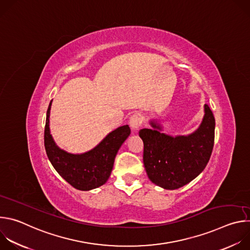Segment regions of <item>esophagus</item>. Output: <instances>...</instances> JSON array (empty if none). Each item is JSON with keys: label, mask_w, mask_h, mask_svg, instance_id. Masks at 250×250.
<instances>
[{"label": "esophagus", "mask_w": 250, "mask_h": 250, "mask_svg": "<svg viewBox=\"0 0 250 250\" xmlns=\"http://www.w3.org/2000/svg\"><path fill=\"white\" fill-rule=\"evenodd\" d=\"M141 124H142V119H141L140 115H138V114L133 115L129 119V125L133 130H137L140 127Z\"/></svg>", "instance_id": "34e87169"}]
</instances>
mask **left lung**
<instances>
[{"mask_svg":"<svg viewBox=\"0 0 250 250\" xmlns=\"http://www.w3.org/2000/svg\"><path fill=\"white\" fill-rule=\"evenodd\" d=\"M204 112L200 126L187 135L166 134L155 120L149 122L152 128L139 130L145 146L144 164L152 183L175 190L190 183L205 169L213 147L216 122L208 104Z\"/></svg>","mask_w":250,"mask_h":250,"instance_id":"8db88e82","label":"left lung"}]
</instances>
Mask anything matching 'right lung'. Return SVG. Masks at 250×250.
Returning <instances> with one entry per match:
<instances>
[{"mask_svg": "<svg viewBox=\"0 0 250 250\" xmlns=\"http://www.w3.org/2000/svg\"><path fill=\"white\" fill-rule=\"evenodd\" d=\"M51 103L46 113L44 146L47 157L57 173L71 186L90 191L104 185L110 178L116 155L130 134L127 125L106 134L93 149L84 153H70L60 148L50 133L49 116Z\"/></svg>", "mask_w": 250, "mask_h": 250, "instance_id": "obj_1", "label": "right lung"}]
</instances>
